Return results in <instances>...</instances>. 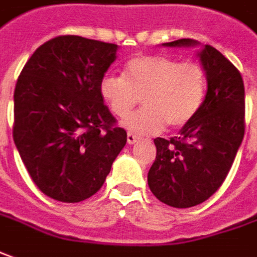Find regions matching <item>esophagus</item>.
<instances>
[{
	"label": "esophagus",
	"instance_id": "34e87169",
	"mask_svg": "<svg viewBox=\"0 0 257 257\" xmlns=\"http://www.w3.org/2000/svg\"><path fill=\"white\" fill-rule=\"evenodd\" d=\"M126 141H128L129 145H134V143L139 142V141H141V138L134 135V134H128V136H126Z\"/></svg>",
	"mask_w": 257,
	"mask_h": 257
}]
</instances>
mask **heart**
<instances>
[{"label":"heart","mask_w":257,"mask_h":257,"mask_svg":"<svg viewBox=\"0 0 257 257\" xmlns=\"http://www.w3.org/2000/svg\"><path fill=\"white\" fill-rule=\"evenodd\" d=\"M207 91V76L198 63H181L166 56L132 59L123 77L105 76L99 94L109 109L125 118L143 99L141 111L129 115L122 126L134 135L158 134L167 123L180 128L193 119Z\"/></svg>","instance_id":"1"}]
</instances>
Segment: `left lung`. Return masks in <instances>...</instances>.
I'll return each mask as SVG.
<instances>
[{
	"label": "left lung",
	"instance_id": "left-lung-1",
	"mask_svg": "<svg viewBox=\"0 0 257 257\" xmlns=\"http://www.w3.org/2000/svg\"><path fill=\"white\" fill-rule=\"evenodd\" d=\"M194 39L163 43L166 48H195ZM207 76L201 108L176 136L156 138V160L148 184L159 201L190 208L208 200L231 170L245 134V87L238 69L215 48L197 52Z\"/></svg>",
	"mask_w": 257,
	"mask_h": 257
}]
</instances>
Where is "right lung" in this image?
<instances>
[{
    "instance_id": "right-lung-1",
    "label": "right lung",
    "mask_w": 257,
    "mask_h": 257,
    "mask_svg": "<svg viewBox=\"0 0 257 257\" xmlns=\"http://www.w3.org/2000/svg\"><path fill=\"white\" fill-rule=\"evenodd\" d=\"M118 45L66 35L35 50L14 92V142L43 194L80 202L102 187L126 132L104 105L99 83Z\"/></svg>"
}]
</instances>
